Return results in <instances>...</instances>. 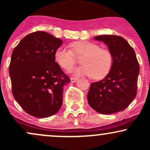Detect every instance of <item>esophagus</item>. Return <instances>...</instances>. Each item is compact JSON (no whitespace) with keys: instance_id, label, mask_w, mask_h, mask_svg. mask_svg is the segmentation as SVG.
Segmentation results:
<instances>
[{"instance_id":"obj_1","label":"esophagus","mask_w":150,"mask_h":150,"mask_svg":"<svg viewBox=\"0 0 150 150\" xmlns=\"http://www.w3.org/2000/svg\"><path fill=\"white\" fill-rule=\"evenodd\" d=\"M77 80V77H70V81H71V82H75Z\"/></svg>"}]
</instances>
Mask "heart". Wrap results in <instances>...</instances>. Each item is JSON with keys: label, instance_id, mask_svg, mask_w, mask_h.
Here are the masks:
<instances>
[{"label": "heart", "instance_id": "b5f03b06", "mask_svg": "<svg viewBox=\"0 0 150 150\" xmlns=\"http://www.w3.org/2000/svg\"><path fill=\"white\" fill-rule=\"evenodd\" d=\"M72 49L60 46L55 51V59L65 70H70L75 65V54L80 59L82 65L75 68L76 75H87L93 78L101 79L109 73L113 64V56L107 49H101L99 45L87 41H80L72 44Z\"/></svg>", "mask_w": 150, "mask_h": 150}]
</instances>
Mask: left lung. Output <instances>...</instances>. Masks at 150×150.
Here are the masks:
<instances>
[{
    "instance_id": "obj_1",
    "label": "left lung",
    "mask_w": 150,
    "mask_h": 150,
    "mask_svg": "<svg viewBox=\"0 0 150 150\" xmlns=\"http://www.w3.org/2000/svg\"><path fill=\"white\" fill-rule=\"evenodd\" d=\"M113 56L109 73L103 80L91 84L87 94L89 106L98 113L111 114L125 110L137 94L140 66L134 49L123 37L100 35Z\"/></svg>"
}]
</instances>
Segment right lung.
Wrapping results in <instances>:
<instances>
[{"instance_id": "right-lung-1", "label": "right lung", "mask_w": 150, "mask_h": 150, "mask_svg": "<svg viewBox=\"0 0 150 150\" xmlns=\"http://www.w3.org/2000/svg\"><path fill=\"white\" fill-rule=\"evenodd\" d=\"M63 41L38 31L27 35L12 53V93L24 111L37 118L56 114L63 104V87L70 82L55 61Z\"/></svg>"}]
</instances>
